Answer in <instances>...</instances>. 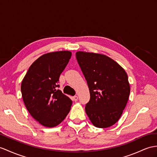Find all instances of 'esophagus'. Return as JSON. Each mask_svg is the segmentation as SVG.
Segmentation results:
<instances>
[{
	"label": "esophagus",
	"instance_id": "esophagus-1",
	"mask_svg": "<svg viewBox=\"0 0 157 157\" xmlns=\"http://www.w3.org/2000/svg\"><path fill=\"white\" fill-rule=\"evenodd\" d=\"M72 101H75V102H76L78 101V97L77 96H75V97H73L72 98Z\"/></svg>",
	"mask_w": 157,
	"mask_h": 157
}]
</instances>
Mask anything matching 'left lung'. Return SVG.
I'll use <instances>...</instances> for the list:
<instances>
[{
    "label": "left lung",
    "instance_id": "left-lung-1",
    "mask_svg": "<svg viewBox=\"0 0 157 157\" xmlns=\"http://www.w3.org/2000/svg\"><path fill=\"white\" fill-rule=\"evenodd\" d=\"M76 56L90 91L86 114L94 127H111L119 120L128 100L131 89L127 72L104 55L78 51Z\"/></svg>",
    "mask_w": 157,
    "mask_h": 157
}]
</instances>
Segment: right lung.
<instances>
[{"label": "right lung", "mask_w": 157, "mask_h": 157, "mask_svg": "<svg viewBox=\"0 0 157 157\" xmlns=\"http://www.w3.org/2000/svg\"><path fill=\"white\" fill-rule=\"evenodd\" d=\"M71 56L68 51L43 55L30 65L22 81V97L26 108L44 127H56L70 112L72 102L57 89V83Z\"/></svg>", "instance_id": "obj_1"}]
</instances>
